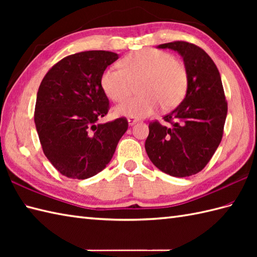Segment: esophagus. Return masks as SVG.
I'll list each match as a JSON object with an SVG mask.
<instances>
[{
	"label": "esophagus",
	"instance_id": "obj_1",
	"mask_svg": "<svg viewBox=\"0 0 257 257\" xmlns=\"http://www.w3.org/2000/svg\"><path fill=\"white\" fill-rule=\"evenodd\" d=\"M138 121H139V119L136 118V117H129V118H128V122H129L130 125L137 123Z\"/></svg>",
	"mask_w": 257,
	"mask_h": 257
}]
</instances>
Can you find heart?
I'll list each match as a JSON object with an SVG mask.
<instances>
[{"mask_svg":"<svg viewBox=\"0 0 257 257\" xmlns=\"http://www.w3.org/2000/svg\"><path fill=\"white\" fill-rule=\"evenodd\" d=\"M101 88L112 101L128 98L138 85L140 96L114 108V113L125 117H146L158 108L177 107L188 90V74L171 54L158 50H143L125 56L121 68L109 67L100 79Z\"/></svg>","mask_w":257,"mask_h":257,"instance_id":"1","label":"heart"}]
</instances>
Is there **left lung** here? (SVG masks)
<instances>
[{"label":"left lung","mask_w":257,"mask_h":257,"mask_svg":"<svg viewBox=\"0 0 257 257\" xmlns=\"http://www.w3.org/2000/svg\"><path fill=\"white\" fill-rule=\"evenodd\" d=\"M183 57L188 90L180 105L163 119L149 123L145 148L162 172L184 178L200 172L219 147L227 113L221 76L212 58L192 43L176 41L158 46Z\"/></svg>","instance_id":"left-lung-1"}]
</instances>
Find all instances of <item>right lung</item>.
I'll return each instance as SVG.
<instances>
[{"mask_svg": "<svg viewBox=\"0 0 257 257\" xmlns=\"http://www.w3.org/2000/svg\"><path fill=\"white\" fill-rule=\"evenodd\" d=\"M117 59L107 51L76 53L54 65L42 80L36 130L44 155L65 177L84 180L102 171L127 132L124 117L97 122L110 108L101 76Z\"/></svg>", "mask_w": 257, "mask_h": 257, "instance_id": "add662e5", "label": "right lung"}]
</instances>
